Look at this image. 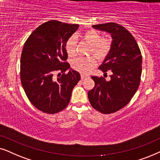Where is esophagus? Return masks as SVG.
<instances>
[{"label": "esophagus", "instance_id": "esophagus-1", "mask_svg": "<svg viewBox=\"0 0 160 160\" xmlns=\"http://www.w3.org/2000/svg\"><path fill=\"white\" fill-rule=\"evenodd\" d=\"M80 77H81V79H82V80H83V79H85L86 78H87V75H85V74H80Z\"/></svg>", "mask_w": 160, "mask_h": 160}]
</instances>
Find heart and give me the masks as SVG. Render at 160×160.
Here are the masks:
<instances>
[{"label":"heart","instance_id":"1","mask_svg":"<svg viewBox=\"0 0 160 160\" xmlns=\"http://www.w3.org/2000/svg\"><path fill=\"white\" fill-rule=\"evenodd\" d=\"M81 38L86 44L90 45L88 54L96 56L99 60H104L111 50V40L108 37L102 38L101 35L95 30L85 31L81 35ZM65 49L69 57L75 55L76 41L74 37H70L67 40ZM95 58L94 56H89L85 58H76L72 61V67L80 73L88 74L97 65V61Z\"/></svg>","mask_w":160,"mask_h":160}]
</instances>
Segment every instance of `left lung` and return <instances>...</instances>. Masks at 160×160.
Returning <instances> with one entry per match:
<instances>
[{"instance_id":"8db88e82","label":"left lung","mask_w":160,"mask_h":160,"mask_svg":"<svg viewBox=\"0 0 160 160\" xmlns=\"http://www.w3.org/2000/svg\"><path fill=\"white\" fill-rule=\"evenodd\" d=\"M93 28L111 34V50L99 69L112 74L110 81L103 77H91L95 86L88 97L94 109L110 114L125 107L137 91L142 73L141 52L133 36L122 25L108 22Z\"/></svg>"}]
</instances>
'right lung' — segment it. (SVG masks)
I'll use <instances>...</instances> for the list:
<instances>
[{"label":"right lung","mask_w":160,"mask_h":160,"mask_svg":"<svg viewBox=\"0 0 160 160\" xmlns=\"http://www.w3.org/2000/svg\"><path fill=\"white\" fill-rule=\"evenodd\" d=\"M78 27L50 20L34 30L25 42L20 58L21 83L29 101L40 111L54 114L65 109L80 80L75 70L70 69L65 74L70 67L65 44ZM55 71L62 73L57 80Z\"/></svg>","instance_id":"1"}]
</instances>
